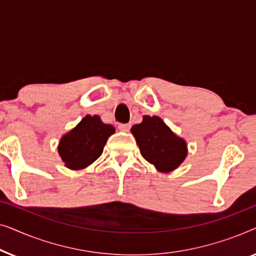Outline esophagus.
Here are the masks:
<instances>
[{"instance_id": "1", "label": "esophagus", "mask_w": 256, "mask_h": 256, "mask_svg": "<svg viewBox=\"0 0 256 256\" xmlns=\"http://www.w3.org/2000/svg\"><path fill=\"white\" fill-rule=\"evenodd\" d=\"M118 129H120L121 132H129V129H130V124H118Z\"/></svg>"}]
</instances>
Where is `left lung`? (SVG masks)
I'll list each match as a JSON object with an SVG mask.
<instances>
[{"instance_id":"obj_1","label":"left lung","mask_w":256,"mask_h":256,"mask_svg":"<svg viewBox=\"0 0 256 256\" xmlns=\"http://www.w3.org/2000/svg\"><path fill=\"white\" fill-rule=\"evenodd\" d=\"M141 155L160 172L176 170L188 156L184 138L174 134L160 116L144 115L141 124L130 129Z\"/></svg>"}]
</instances>
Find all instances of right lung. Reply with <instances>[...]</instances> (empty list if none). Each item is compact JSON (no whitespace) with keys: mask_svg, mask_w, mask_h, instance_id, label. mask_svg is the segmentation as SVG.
<instances>
[{"mask_svg":"<svg viewBox=\"0 0 256 256\" xmlns=\"http://www.w3.org/2000/svg\"><path fill=\"white\" fill-rule=\"evenodd\" d=\"M115 132L112 124H104L99 115H86L74 128L62 136L58 154L70 170H82L96 160L108 138Z\"/></svg>","mask_w":256,"mask_h":256,"instance_id":"right-lung-1","label":"right lung"}]
</instances>
